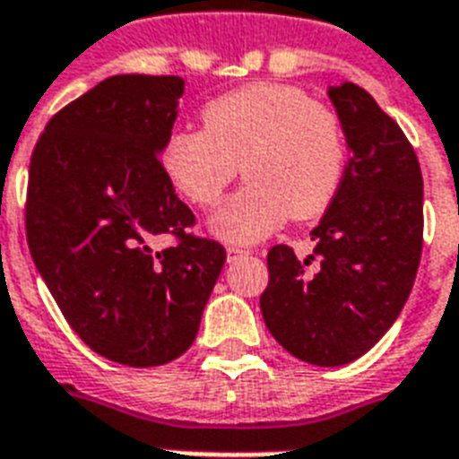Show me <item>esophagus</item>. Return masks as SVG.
I'll use <instances>...</instances> for the list:
<instances>
[{
  "label": "esophagus",
  "instance_id": "obj_1",
  "mask_svg": "<svg viewBox=\"0 0 459 459\" xmlns=\"http://www.w3.org/2000/svg\"><path fill=\"white\" fill-rule=\"evenodd\" d=\"M226 255H229V262H233V259L250 255V250H245V247H238V245H229V247H226Z\"/></svg>",
  "mask_w": 459,
  "mask_h": 459
}]
</instances>
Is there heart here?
Masks as SVG:
<instances>
[{"label": "heart", "mask_w": 459, "mask_h": 459, "mask_svg": "<svg viewBox=\"0 0 459 459\" xmlns=\"http://www.w3.org/2000/svg\"><path fill=\"white\" fill-rule=\"evenodd\" d=\"M204 128L166 140L161 166L183 197L214 207L243 164L240 190L209 219L226 243H257L286 223L324 214L345 176L348 140L341 117L300 88L252 82L202 109Z\"/></svg>", "instance_id": "b5f03b06"}]
</instances>
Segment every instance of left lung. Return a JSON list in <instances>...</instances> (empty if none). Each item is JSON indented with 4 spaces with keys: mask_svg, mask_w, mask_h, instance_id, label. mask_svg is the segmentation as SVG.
Returning a JSON list of instances; mask_svg holds the SVG:
<instances>
[{
    "mask_svg": "<svg viewBox=\"0 0 459 459\" xmlns=\"http://www.w3.org/2000/svg\"><path fill=\"white\" fill-rule=\"evenodd\" d=\"M350 159L309 233L314 252L269 250L259 298L272 335L302 362L341 367L381 341L403 312L420 269L424 180L410 140L355 82L328 88Z\"/></svg>",
    "mask_w": 459,
    "mask_h": 459,
    "instance_id": "obj_1",
    "label": "left lung"
}]
</instances>
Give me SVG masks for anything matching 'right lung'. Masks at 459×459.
I'll use <instances>...</instances> for the list:
<instances>
[{
	"instance_id": "add662e5",
	"label": "right lung",
	"mask_w": 459,
	"mask_h": 459,
	"mask_svg": "<svg viewBox=\"0 0 459 459\" xmlns=\"http://www.w3.org/2000/svg\"><path fill=\"white\" fill-rule=\"evenodd\" d=\"M183 90L178 75H111L54 114L30 159L32 262L81 341L126 367L193 345L226 262L187 233L195 214L159 159ZM166 232L177 245L154 251Z\"/></svg>"
}]
</instances>
